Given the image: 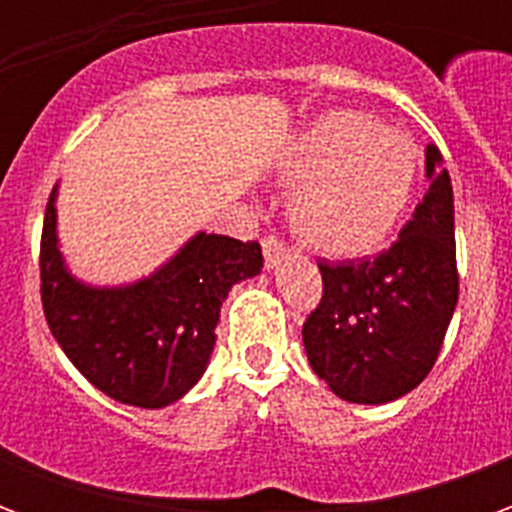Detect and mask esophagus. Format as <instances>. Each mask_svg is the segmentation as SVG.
Listing matches in <instances>:
<instances>
[{
  "label": "esophagus",
  "instance_id": "34e87169",
  "mask_svg": "<svg viewBox=\"0 0 512 512\" xmlns=\"http://www.w3.org/2000/svg\"><path fill=\"white\" fill-rule=\"evenodd\" d=\"M285 252H288V249H285V244L279 241L277 235H266V238H263V255H266L268 268H277L279 260L285 257Z\"/></svg>",
  "mask_w": 512,
  "mask_h": 512
}]
</instances>
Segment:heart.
<instances>
[{"label":"heart","mask_w":512,"mask_h":512,"mask_svg":"<svg viewBox=\"0 0 512 512\" xmlns=\"http://www.w3.org/2000/svg\"><path fill=\"white\" fill-rule=\"evenodd\" d=\"M282 167L299 183L290 202L296 233L318 252L354 257L376 249L403 219L419 150L376 117L334 109L296 136Z\"/></svg>","instance_id":"heart-1"}]
</instances>
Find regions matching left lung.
I'll list each match as a JSON object with an SVG mask.
<instances>
[{
  "label": "left lung",
  "instance_id": "1",
  "mask_svg": "<svg viewBox=\"0 0 512 512\" xmlns=\"http://www.w3.org/2000/svg\"><path fill=\"white\" fill-rule=\"evenodd\" d=\"M430 186L397 241L367 260L318 263L321 304L301 337L315 376L348 403H389L425 381L458 304L455 205L439 147Z\"/></svg>",
  "mask_w": 512,
  "mask_h": 512
}]
</instances>
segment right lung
<instances>
[{
  "instance_id": "1",
  "label": "right lung",
  "mask_w": 512,
  "mask_h": 512,
  "mask_svg": "<svg viewBox=\"0 0 512 512\" xmlns=\"http://www.w3.org/2000/svg\"><path fill=\"white\" fill-rule=\"evenodd\" d=\"M54 197L57 189L40 235V299L54 340L90 384L120 403L164 408L180 400L208 367L230 288L260 274V244L197 233L153 277L90 288L65 268Z\"/></svg>"
}]
</instances>
